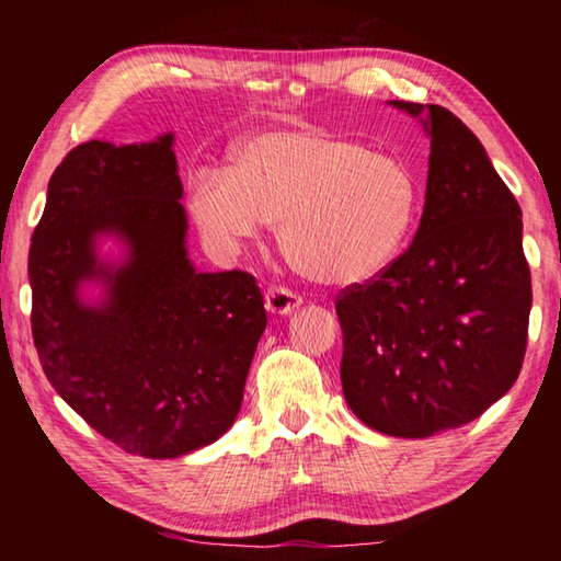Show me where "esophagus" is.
<instances>
[{
    "label": "esophagus",
    "mask_w": 561,
    "mask_h": 561,
    "mask_svg": "<svg viewBox=\"0 0 561 561\" xmlns=\"http://www.w3.org/2000/svg\"><path fill=\"white\" fill-rule=\"evenodd\" d=\"M264 307H267V311H272V314L284 317L301 307V297L297 291H291L287 287H270L267 291H264Z\"/></svg>",
    "instance_id": "34e87169"
}]
</instances>
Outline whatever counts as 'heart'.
Wrapping results in <instances>:
<instances>
[{
	"label": "heart",
	"instance_id": "1",
	"mask_svg": "<svg viewBox=\"0 0 561 561\" xmlns=\"http://www.w3.org/2000/svg\"><path fill=\"white\" fill-rule=\"evenodd\" d=\"M187 203L217 247L252 240L272 222L304 277L358 284L378 277L403 252L421 185L398 156L301 126L247 138L232 168L195 170Z\"/></svg>",
	"mask_w": 561,
	"mask_h": 561
}]
</instances>
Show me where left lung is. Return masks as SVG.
I'll use <instances>...</instances> for the list:
<instances>
[{
  "instance_id": "1",
  "label": "left lung",
  "mask_w": 561,
  "mask_h": 561,
  "mask_svg": "<svg viewBox=\"0 0 561 561\" xmlns=\"http://www.w3.org/2000/svg\"><path fill=\"white\" fill-rule=\"evenodd\" d=\"M423 116L428 185L413 244L336 297L341 386L358 421L428 438L474 421L517 381L531 309L522 210L465 123L435 103Z\"/></svg>"
}]
</instances>
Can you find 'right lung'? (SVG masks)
Returning a JSON list of instances; mask_svg holds the SVG:
<instances>
[{
    "label": "right lung",
    "instance_id": "add662e5",
    "mask_svg": "<svg viewBox=\"0 0 561 561\" xmlns=\"http://www.w3.org/2000/svg\"><path fill=\"white\" fill-rule=\"evenodd\" d=\"M173 133L89 140L54 170L30 247L32 336L49 383L93 431L144 458H180L230 431L267 327L252 274L187 260ZM116 233L127 260H98ZM107 287L99 305L80 284Z\"/></svg>",
    "mask_w": 561,
    "mask_h": 561
}]
</instances>
